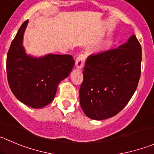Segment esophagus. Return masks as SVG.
Here are the masks:
<instances>
[{
  "label": "esophagus",
  "mask_w": 154,
  "mask_h": 154,
  "mask_svg": "<svg viewBox=\"0 0 154 154\" xmlns=\"http://www.w3.org/2000/svg\"><path fill=\"white\" fill-rule=\"evenodd\" d=\"M85 56L84 55H79L78 56V58H76L75 61V66L76 68L78 69H82L83 67L84 63H85Z\"/></svg>",
  "instance_id": "obj_1"
}]
</instances>
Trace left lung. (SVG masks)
<instances>
[{
	"mask_svg": "<svg viewBox=\"0 0 154 154\" xmlns=\"http://www.w3.org/2000/svg\"><path fill=\"white\" fill-rule=\"evenodd\" d=\"M141 60L142 48L134 35L119 48L87 58L79 99L88 117L108 119L126 106L138 85Z\"/></svg>",
	"mask_w": 154,
	"mask_h": 154,
	"instance_id": "left-lung-1",
	"label": "left lung"
}]
</instances>
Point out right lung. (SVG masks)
Masks as SVG:
<instances>
[{
  "label": "right lung",
  "instance_id": "right-lung-1",
  "mask_svg": "<svg viewBox=\"0 0 154 154\" xmlns=\"http://www.w3.org/2000/svg\"><path fill=\"white\" fill-rule=\"evenodd\" d=\"M28 20L19 28L7 55V75L10 89L24 104L42 108L53 100L57 87L68 77L75 65L70 55H50L42 58L28 56L22 46Z\"/></svg>",
  "mask_w": 154,
  "mask_h": 154
}]
</instances>
